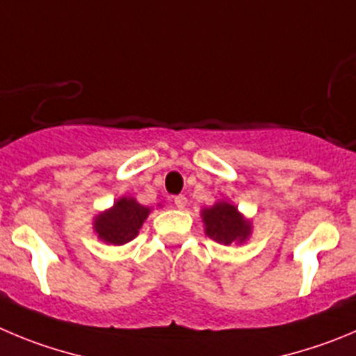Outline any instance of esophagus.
<instances>
[{
	"mask_svg": "<svg viewBox=\"0 0 356 356\" xmlns=\"http://www.w3.org/2000/svg\"><path fill=\"white\" fill-rule=\"evenodd\" d=\"M174 204L177 209H184L186 204H188V198H186L184 195H179V197L174 198Z\"/></svg>",
	"mask_w": 356,
	"mask_h": 356,
	"instance_id": "34e87169",
	"label": "esophagus"
}]
</instances>
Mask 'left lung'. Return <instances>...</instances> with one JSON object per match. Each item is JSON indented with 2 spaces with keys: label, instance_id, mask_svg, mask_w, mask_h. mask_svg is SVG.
<instances>
[{
  "label": "left lung",
  "instance_id": "obj_1",
  "mask_svg": "<svg viewBox=\"0 0 356 356\" xmlns=\"http://www.w3.org/2000/svg\"><path fill=\"white\" fill-rule=\"evenodd\" d=\"M202 216L209 237L221 244H232L234 241L244 242L249 237V223L238 214L237 207L227 202H219L214 207L205 209Z\"/></svg>",
  "mask_w": 356,
  "mask_h": 356
}]
</instances>
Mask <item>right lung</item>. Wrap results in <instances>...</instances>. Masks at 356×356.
Returning a JSON list of instances; mask_svg holds the SVG:
<instances>
[{"label": "right lung", "mask_w": 356, "mask_h": 356, "mask_svg": "<svg viewBox=\"0 0 356 356\" xmlns=\"http://www.w3.org/2000/svg\"><path fill=\"white\" fill-rule=\"evenodd\" d=\"M149 214V209L133 198H121L111 211L96 218L95 230L99 238L111 244H126L137 237L142 223Z\"/></svg>", "instance_id": "obj_1"}]
</instances>
